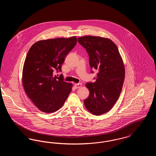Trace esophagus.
Listing matches in <instances>:
<instances>
[{
	"label": "esophagus",
	"mask_w": 156,
	"mask_h": 156,
	"mask_svg": "<svg viewBox=\"0 0 156 156\" xmlns=\"http://www.w3.org/2000/svg\"><path fill=\"white\" fill-rule=\"evenodd\" d=\"M75 88H79L82 86V84L81 83H75L74 85Z\"/></svg>",
	"instance_id": "1"
}]
</instances>
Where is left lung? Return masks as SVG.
Returning a JSON list of instances; mask_svg holds the SVG:
<instances>
[{
    "label": "left lung",
    "mask_w": 156,
    "mask_h": 156,
    "mask_svg": "<svg viewBox=\"0 0 156 156\" xmlns=\"http://www.w3.org/2000/svg\"><path fill=\"white\" fill-rule=\"evenodd\" d=\"M89 57L91 73L98 70L95 82H87L89 95L83 101L88 111L100 115L109 111L118 99L125 80V67L118 48L110 39L86 36L78 38Z\"/></svg>",
    "instance_id": "left-lung-1"
}]
</instances>
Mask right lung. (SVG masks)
Wrapping results in <instances>:
<instances>
[{
  "label": "right lung",
  "instance_id": "add662e5",
  "mask_svg": "<svg viewBox=\"0 0 156 156\" xmlns=\"http://www.w3.org/2000/svg\"><path fill=\"white\" fill-rule=\"evenodd\" d=\"M75 36L38 41L30 47L23 69V85L27 96L41 111H57L65 103L72 84L64 81L61 66L76 44Z\"/></svg>",
  "mask_w": 156,
  "mask_h": 156
}]
</instances>
